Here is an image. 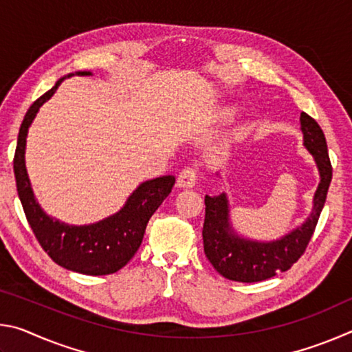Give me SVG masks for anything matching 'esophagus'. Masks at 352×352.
<instances>
[{
    "mask_svg": "<svg viewBox=\"0 0 352 352\" xmlns=\"http://www.w3.org/2000/svg\"><path fill=\"white\" fill-rule=\"evenodd\" d=\"M195 182H197V169L192 168V166L184 168L177 177V186L183 189L192 188Z\"/></svg>",
    "mask_w": 352,
    "mask_h": 352,
    "instance_id": "34e87169",
    "label": "esophagus"
}]
</instances>
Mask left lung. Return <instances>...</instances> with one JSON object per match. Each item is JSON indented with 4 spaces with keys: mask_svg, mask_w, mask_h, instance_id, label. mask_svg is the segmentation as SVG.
<instances>
[{
    "mask_svg": "<svg viewBox=\"0 0 352 352\" xmlns=\"http://www.w3.org/2000/svg\"><path fill=\"white\" fill-rule=\"evenodd\" d=\"M301 130L305 133V146L317 162L321 182L314 197V211L300 228L269 243L241 239L228 223L226 195L205 197V223L201 231L205 254L223 278L237 283L264 281L279 272L289 270L305 254L324 206L332 180V166L323 130L307 113H301Z\"/></svg>",
    "mask_w": 352,
    "mask_h": 352,
    "instance_id": "left-lung-1",
    "label": "left lung"
}]
</instances>
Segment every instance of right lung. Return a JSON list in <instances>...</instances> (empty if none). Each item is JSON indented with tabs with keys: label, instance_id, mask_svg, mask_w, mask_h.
<instances>
[{
	"label": "right lung",
	"instance_id": "1",
	"mask_svg": "<svg viewBox=\"0 0 352 352\" xmlns=\"http://www.w3.org/2000/svg\"><path fill=\"white\" fill-rule=\"evenodd\" d=\"M60 82L62 79L35 100L23 119L14 157L16 190L34 236L56 264L83 275H110L121 270L133 258L144 237L148 219L169 195L175 178L164 175L142 183L130 195L121 211L99 223L68 226L47 217L35 200L29 183L25 166V147L28 129L32 119L37 115L40 105H43L54 94Z\"/></svg>",
	"mask_w": 352,
	"mask_h": 352
}]
</instances>
